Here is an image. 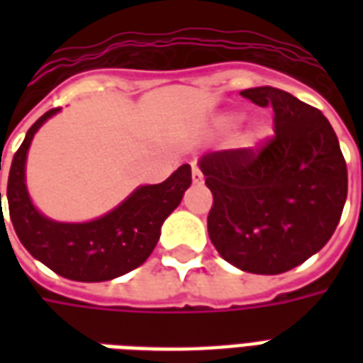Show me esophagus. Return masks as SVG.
<instances>
[{"label":"esophagus","instance_id":"obj_1","mask_svg":"<svg viewBox=\"0 0 363 363\" xmlns=\"http://www.w3.org/2000/svg\"><path fill=\"white\" fill-rule=\"evenodd\" d=\"M192 181L194 182H202V171L196 163H192Z\"/></svg>","mask_w":363,"mask_h":363}]
</instances>
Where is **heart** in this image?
<instances>
[{
	"label": "heart",
	"instance_id": "obj_1",
	"mask_svg": "<svg viewBox=\"0 0 363 363\" xmlns=\"http://www.w3.org/2000/svg\"><path fill=\"white\" fill-rule=\"evenodd\" d=\"M237 120H239V116H228L229 124H233V122H237ZM259 134H260V128H257V130H255V134H252V135L257 138V135H259Z\"/></svg>",
	"mask_w": 363,
	"mask_h": 363
}]
</instances>
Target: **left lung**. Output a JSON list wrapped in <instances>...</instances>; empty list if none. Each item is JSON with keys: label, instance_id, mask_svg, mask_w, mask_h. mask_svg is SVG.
<instances>
[{"label": "left lung", "instance_id": "left-lung-1", "mask_svg": "<svg viewBox=\"0 0 363 363\" xmlns=\"http://www.w3.org/2000/svg\"><path fill=\"white\" fill-rule=\"evenodd\" d=\"M241 95L272 106L274 134L257 147L200 159L213 196L208 233L221 259L245 272H288L335 233L348 194L346 161L319 108L268 85Z\"/></svg>", "mask_w": 363, "mask_h": 363}]
</instances>
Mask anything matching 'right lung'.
Listing matches in <instances>:
<instances>
[{"instance_id": "obj_1", "label": "right lung", "mask_w": 363, "mask_h": 363, "mask_svg": "<svg viewBox=\"0 0 363 363\" xmlns=\"http://www.w3.org/2000/svg\"><path fill=\"white\" fill-rule=\"evenodd\" d=\"M60 108H52L28 128L15 151L7 204L15 233L35 259L67 280L104 281L143 264L161 235L167 216L181 204L192 182L190 165H182L167 181L140 186L118 208L87 223H60L44 218L30 204L25 186V159L33 135ZM1 200V192H0Z\"/></svg>"}]
</instances>
